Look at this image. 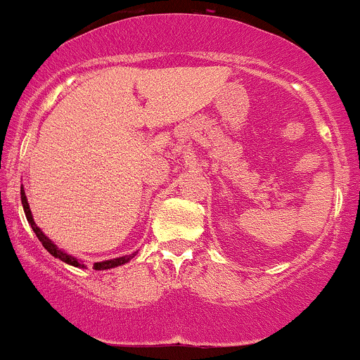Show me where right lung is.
<instances>
[{
	"label": "right lung",
	"instance_id": "obj_1",
	"mask_svg": "<svg viewBox=\"0 0 360 360\" xmlns=\"http://www.w3.org/2000/svg\"><path fill=\"white\" fill-rule=\"evenodd\" d=\"M21 205H23V210H25V216H27L30 226H32V229L34 231V235H37L38 240L41 241L43 248H45L49 253L51 255V257L62 259L63 263H67V265H72V266H77V268H85L84 263L80 262V259H77L75 257H72V255L65 253L63 250H60L58 246H56L53 241L50 240L49 236H45V233L41 231L40 228L37 226V223H34L33 219V214H32V210H30V205L27 201V196H25V191H23V186H21ZM136 257V253L132 255H125V257H119V258H114V259H105V262H98V263H94V268L95 270H110V268H115V266H120L124 265V263H129L131 259Z\"/></svg>",
	"mask_w": 360,
	"mask_h": 360
}]
</instances>
